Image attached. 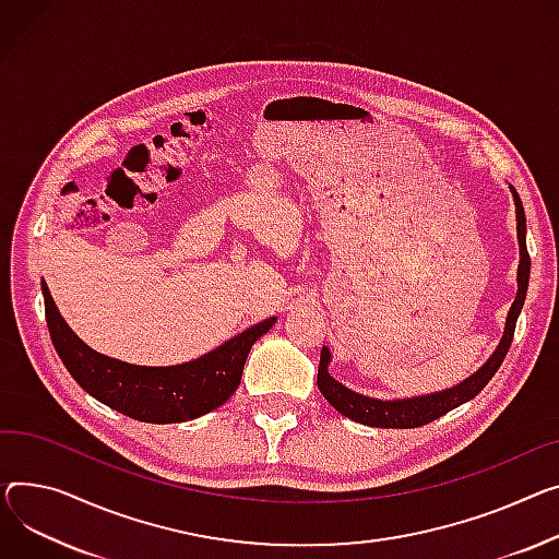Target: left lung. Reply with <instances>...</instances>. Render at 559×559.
<instances>
[{
    "label": "left lung",
    "instance_id": "left-lung-1",
    "mask_svg": "<svg viewBox=\"0 0 559 559\" xmlns=\"http://www.w3.org/2000/svg\"><path fill=\"white\" fill-rule=\"evenodd\" d=\"M514 209H516V240H519V270H516V296L514 304L508 312L506 328H503V337L492 353V357L483 364L474 376L463 380L461 384L448 389V391H438L429 395H418V397H406V400H378V397H368L361 393L350 391L342 382L334 380L328 373V364H330V350L323 346L321 348V361H319V373H317V384L321 395L337 408L340 414L346 418L368 425V427H384V429H414L423 427L440 416H444L452 408L461 406L463 402L472 400L478 395L486 386L492 376L499 370L503 357L508 355V348L512 344V334L516 325V317L524 308L526 301V292H528V278H531V255L526 249V215H524V204L519 200L516 191L510 186Z\"/></svg>",
    "mask_w": 559,
    "mask_h": 559
}]
</instances>
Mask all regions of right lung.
<instances>
[{
	"mask_svg": "<svg viewBox=\"0 0 559 559\" xmlns=\"http://www.w3.org/2000/svg\"><path fill=\"white\" fill-rule=\"evenodd\" d=\"M45 314L56 353L64 368L92 397L141 423L195 420L238 389L251 346L276 323L260 321L215 350L177 366H136L92 350L58 312L43 281Z\"/></svg>",
	"mask_w": 559,
	"mask_h": 559,
	"instance_id": "right-lung-1",
	"label": "right lung"
}]
</instances>
